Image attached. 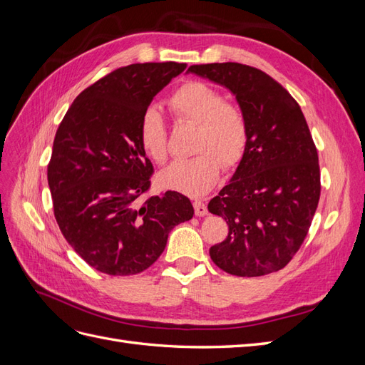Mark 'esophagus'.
Wrapping results in <instances>:
<instances>
[{
    "mask_svg": "<svg viewBox=\"0 0 365 365\" xmlns=\"http://www.w3.org/2000/svg\"><path fill=\"white\" fill-rule=\"evenodd\" d=\"M193 207H195V213H196V216H200V217L207 216L208 210H207V205H205V202H204V201H201V200H196V201L193 202Z\"/></svg>",
    "mask_w": 365,
    "mask_h": 365,
    "instance_id": "34e87169",
    "label": "esophagus"
}]
</instances>
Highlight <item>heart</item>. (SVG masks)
Here are the masks:
<instances>
[{
    "instance_id": "heart-1",
    "label": "heart",
    "mask_w": 365,
    "mask_h": 365,
    "mask_svg": "<svg viewBox=\"0 0 365 365\" xmlns=\"http://www.w3.org/2000/svg\"><path fill=\"white\" fill-rule=\"evenodd\" d=\"M176 118L197 125L195 152L189 160L173 161L160 173V181L170 190L201 196L213 189L222 163L233 168L244 158L248 146V123L240 108L225 102L224 94L204 82H189L169 98ZM140 145L157 163L168 158V126L157 108L141 115Z\"/></svg>"
}]
</instances>
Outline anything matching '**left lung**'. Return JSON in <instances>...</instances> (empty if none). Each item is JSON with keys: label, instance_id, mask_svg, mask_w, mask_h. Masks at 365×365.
Wrapping results in <instances>:
<instances>
[{"label": "left lung", "instance_id": "left-lung-1", "mask_svg": "<svg viewBox=\"0 0 365 365\" xmlns=\"http://www.w3.org/2000/svg\"><path fill=\"white\" fill-rule=\"evenodd\" d=\"M187 73L227 88L248 123L244 158L208 202V212L228 224L225 240L210 248V257L239 277L279 271L302 247L322 190L302 108L271 76L244 63L192 65Z\"/></svg>", "mask_w": 365, "mask_h": 365}]
</instances>
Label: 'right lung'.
Returning <instances> with one entry per match:
<instances>
[{"label": "right lung", "instance_id": "add662e5", "mask_svg": "<svg viewBox=\"0 0 365 365\" xmlns=\"http://www.w3.org/2000/svg\"><path fill=\"white\" fill-rule=\"evenodd\" d=\"M185 63H132L88 86L54 137L47 178L54 217L71 248L94 269L132 275L148 269L172 228L193 217L178 192L140 202L152 163L140 145L143 113Z\"/></svg>", "mask_w": 365, "mask_h": 365}]
</instances>
